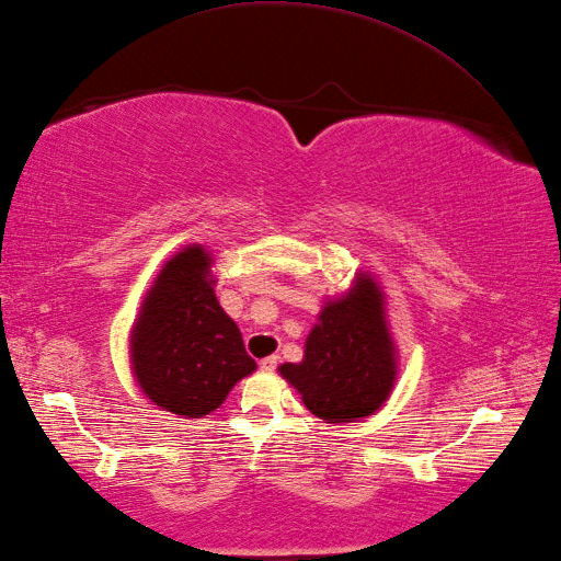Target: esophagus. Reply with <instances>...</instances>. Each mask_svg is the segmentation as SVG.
<instances>
[{"label": "esophagus", "instance_id": "34e87169", "mask_svg": "<svg viewBox=\"0 0 561 561\" xmlns=\"http://www.w3.org/2000/svg\"><path fill=\"white\" fill-rule=\"evenodd\" d=\"M278 364H280V357L271 354V357H264L262 362H259V368H262V371H273V368H276Z\"/></svg>", "mask_w": 561, "mask_h": 561}]
</instances>
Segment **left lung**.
<instances>
[{
  "label": "left lung",
  "mask_w": 561,
  "mask_h": 561,
  "mask_svg": "<svg viewBox=\"0 0 561 561\" xmlns=\"http://www.w3.org/2000/svg\"><path fill=\"white\" fill-rule=\"evenodd\" d=\"M278 374L325 423L359 421L386 404L398 380V350L374 276L357 273L343 297L323 302L307 335L305 359L283 364Z\"/></svg>",
  "instance_id": "left-lung-1"
}]
</instances>
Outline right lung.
<instances>
[{
    "label": "right lung",
    "mask_w": 561,
    "mask_h": 561,
    "mask_svg": "<svg viewBox=\"0 0 561 561\" xmlns=\"http://www.w3.org/2000/svg\"><path fill=\"white\" fill-rule=\"evenodd\" d=\"M214 256L187 244L161 266L130 331V364L145 398L181 419L224 404L256 364L236 321L218 305Z\"/></svg>",
    "instance_id": "right-lung-1"
}]
</instances>
